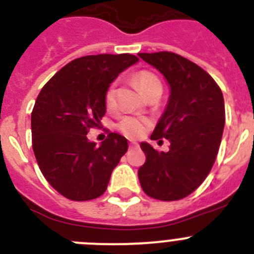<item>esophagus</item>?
Returning <instances> with one entry per match:
<instances>
[{
	"instance_id": "obj_1",
	"label": "esophagus",
	"mask_w": 254,
	"mask_h": 254,
	"mask_svg": "<svg viewBox=\"0 0 254 254\" xmlns=\"http://www.w3.org/2000/svg\"><path fill=\"white\" fill-rule=\"evenodd\" d=\"M137 146V142H136V141H131V142H129V147H136Z\"/></svg>"
}]
</instances>
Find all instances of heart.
Wrapping results in <instances>:
<instances>
[{"label": "heart", "mask_w": 254, "mask_h": 254, "mask_svg": "<svg viewBox=\"0 0 254 254\" xmlns=\"http://www.w3.org/2000/svg\"><path fill=\"white\" fill-rule=\"evenodd\" d=\"M134 82L137 85L138 90L141 91L143 96H146L147 94L151 93L152 90L156 89H161V82L154 73L149 72V71H141L137 75L134 76ZM114 99H116V91H114V86H111L107 90L105 94V104L108 108H112L114 105ZM150 122L145 118H140V117H125L118 125V128L127 136V137L136 138L143 133L149 128Z\"/></svg>", "instance_id": "heart-1"}]
</instances>
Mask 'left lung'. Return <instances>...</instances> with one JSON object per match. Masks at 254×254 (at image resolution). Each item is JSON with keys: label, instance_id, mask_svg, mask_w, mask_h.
<instances>
[{"label": "left lung", "instance_id": "obj_1", "mask_svg": "<svg viewBox=\"0 0 254 254\" xmlns=\"http://www.w3.org/2000/svg\"><path fill=\"white\" fill-rule=\"evenodd\" d=\"M169 85L167 107L151 140L167 138L168 152L147 142L140 146L146 161L138 169L141 187L161 201L185 198L199 187L214 165L225 125L224 96L215 80L196 64L172 53H138Z\"/></svg>", "mask_w": 254, "mask_h": 254}]
</instances>
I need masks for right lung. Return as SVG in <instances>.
Instances as JSON below:
<instances>
[{
    "label": "right lung",
    "mask_w": 254,
    "mask_h": 254,
    "mask_svg": "<svg viewBox=\"0 0 254 254\" xmlns=\"http://www.w3.org/2000/svg\"><path fill=\"white\" fill-rule=\"evenodd\" d=\"M137 62L128 53L85 56L61 68L40 90L31 112L33 150L44 178L66 198L102 196L128 149L126 137L116 132L99 146L86 134L99 127L112 82Z\"/></svg>",
    "instance_id": "right-lung-1"
}]
</instances>
